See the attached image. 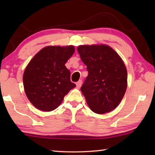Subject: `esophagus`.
<instances>
[{
    "instance_id": "esophagus-1",
    "label": "esophagus",
    "mask_w": 155,
    "mask_h": 155,
    "mask_svg": "<svg viewBox=\"0 0 155 155\" xmlns=\"http://www.w3.org/2000/svg\"><path fill=\"white\" fill-rule=\"evenodd\" d=\"M76 85H77V87L78 88H80L81 85H82V81L81 80H79L78 81V82H77V83H76Z\"/></svg>"
}]
</instances>
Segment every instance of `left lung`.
Here are the masks:
<instances>
[{"instance_id":"8db88e82","label":"left lung","mask_w":155,"mask_h":155,"mask_svg":"<svg viewBox=\"0 0 155 155\" xmlns=\"http://www.w3.org/2000/svg\"><path fill=\"white\" fill-rule=\"evenodd\" d=\"M78 52L88 75L81 86L91 111L103 114L118 106L127 87V71L114 49L107 45H82Z\"/></svg>"}]
</instances>
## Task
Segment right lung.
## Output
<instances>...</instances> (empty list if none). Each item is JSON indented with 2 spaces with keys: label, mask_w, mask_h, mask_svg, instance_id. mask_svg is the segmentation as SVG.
<instances>
[{
  "label": "right lung",
  "mask_w": 155,
  "mask_h": 155,
  "mask_svg": "<svg viewBox=\"0 0 155 155\" xmlns=\"http://www.w3.org/2000/svg\"><path fill=\"white\" fill-rule=\"evenodd\" d=\"M74 52L73 46H50L38 52L28 63L23 75L25 94L37 109L51 111L76 87L65 67Z\"/></svg>",
  "instance_id": "add662e5"
}]
</instances>
